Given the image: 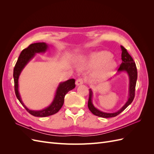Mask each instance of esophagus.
I'll return each instance as SVG.
<instances>
[{
  "mask_svg": "<svg viewBox=\"0 0 154 154\" xmlns=\"http://www.w3.org/2000/svg\"><path fill=\"white\" fill-rule=\"evenodd\" d=\"M84 82H85V81L83 78H78V80L76 81V85H80L83 84Z\"/></svg>",
  "mask_w": 154,
  "mask_h": 154,
  "instance_id": "esophagus-1",
  "label": "esophagus"
}]
</instances>
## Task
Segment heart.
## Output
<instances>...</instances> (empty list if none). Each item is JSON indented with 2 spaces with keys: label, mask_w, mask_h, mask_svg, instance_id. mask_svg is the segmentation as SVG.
<instances>
[{
  "label": "heart",
  "mask_w": 154,
  "mask_h": 154,
  "mask_svg": "<svg viewBox=\"0 0 154 154\" xmlns=\"http://www.w3.org/2000/svg\"><path fill=\"white\" fill-rule=\"evenodd\" d=\"M111 53L108 51H100L92 54L87 58L82 60L80 63L82 66L88 67H97L104 63L103 66L96 74V76H103L109 73L116 67V63L113 60H110L112 58Z\"/></svg>",
  "instance_id": "b5f03b06"
}]
</instances>
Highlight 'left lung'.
Wrapping results in <instances>:
<instances>
[{
    "mask_svg": "<svg viewBox=\"0 0 154 154\" xmlns=\"http://www.w3.org/2000/svg\"><path fill=\"white\" fill-rule=\"evenodd\" d=\"M121 48H122V63L120 65L118 72L119 73L122 71L127 72L128 77H129V96L128 101L123 106L122 109H120L118 111L114 113H107L104 112L97 109L96 107L93 105L92 101V91L91 89H89V97H88V109L91 110V112L97 116H99L101 118H112L115 116H118L121 112L127 108V107L131 104L133 101L134 97H135V90H136V82L137 78V67L136 63L134 62V60L130 56L127 50L122 45H121Z\"/></svg>",
    "mask_w": 154,
    "mask_h": 154,
    "instance_id": "1",
    "label": "left lung"
}]
</instances>
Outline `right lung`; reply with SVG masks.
I'll list each match as a JSON object with an SVG mask.
<instances>
[{
  "label": "right lung",
  "mask_w": 154,
  "mask_h": 154,
  "mask_svg": "<svg viewBox=\"0 0 154 154\" xmlns=\"http://www.w3.org/2000/svg\"><path fill=\"white\" fill-rule=\"evenodd\" d=\"M48 49V45L44 42L31 44L27 48L22 51L13 70L15 92L17 99L19 100L20 103L24 106L26 110L30 114L36 116V117H46V116H51L57 113L63 105L65 96L69 91L73 89L76 86L74 79H70V80L66 82L60 83L57 88V91H56L55 96L52 103L47 108L41 110H29L23 103L19 92H18V78H19L23 69L24 68L27 63L33 58L36 53H44Z\"/></svg>",
  "instance_id": "1"
}]
</instances>
